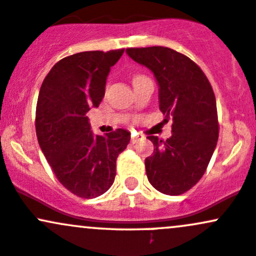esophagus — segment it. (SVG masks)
<instances>
[{"instance_id": "esophagus-1", "label": "esophagus", "mask_w": 256, "mask_h": 256, "mask_svg": "<svg viewBox=\"0 0 256 256\" xmlns=\"http://www.w3.org/2000/svg\"><path fill=\"white\" fill-rule=\"evenodd\" d=\"M138 140H139V136H132L130 142H133V144H136V142H138Z\"/></svg>"}]
</instances>
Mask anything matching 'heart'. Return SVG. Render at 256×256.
I'll return each instance as SVG.
<instances>
[{
	"mask_svg": "<svg viewBox=\"0 0 256 256\" xmlns=\"http://www.w3.org/2000/svg\"><path fill=\"white\" fill-rule=\"evenodd\" d=\"M136 78H138V76H136Z\"/></svg>",
	"mask_w": 256,
	"mask_h": 256,
	"instance_id": "b5f03b06",
	"label": "heart"
}]
</instances>
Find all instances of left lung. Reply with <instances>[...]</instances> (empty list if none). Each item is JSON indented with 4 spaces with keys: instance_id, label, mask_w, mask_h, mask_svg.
Masks as SVG:
<instances>
[{
    "instance_id": "8db88e82",
    "label": "left lung",
    "mask_w": 256,
    "mask_h": 256,
    "mask_svg": "<svg viewBox=\"0 0 256 256\" xmlns=\"http://www.w3.org/2000/svg\"><path fill=\"white\" fill-rule=\"evenodd\" d=\"M126 52L154 73L164 120H172L171 138L148 136L154 144V154L145 158L148 180L164 194L186 193L205 173L218 139L212 88L196 63L172 48L151 46Z\"/></svg>"
}]
</instances>
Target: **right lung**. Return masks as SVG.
Wrapping results in <instances>:
<instances>
[{
    "label": "right lung",
    "mask_w": 256,
    "mask_h": 256,
    "mask_svg": "<svg viewBox=\"0 0 256 256\" xmlns=\"http://www.w3.org/2000/svg\"><path fill=\"white\" fill-rule=\"evenodd\" d=\"M123 51H85L66 57L52 67L40 88L35 118L39 145L57 180L84 199L108 190L118 155L130 140L126 129L94 136L86 117L102 101L107 76Z\"/></svg>",
    "instance_id": "1"
}]
</instances>
